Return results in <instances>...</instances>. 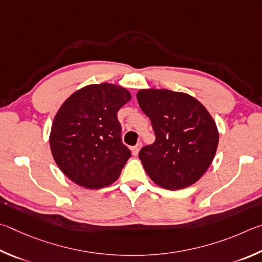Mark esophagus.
<instances>
[{
  "mask_svg": "<svg viewBox=\"0 0 262 262\" xmlns=\"http://www.w3.org/2000/svg\"><path fill=\"white\" fill-rule=\"evenodd\" d=\"M140 147H141V143H138L136 146H134V147H132V154H134L135 157H136V155H138Z\"/></svg>",
  "mask_w": 262,
  "mask_h": 262,
  "instance_id": "1",
  "label": "esophagus"
}]
</instances>
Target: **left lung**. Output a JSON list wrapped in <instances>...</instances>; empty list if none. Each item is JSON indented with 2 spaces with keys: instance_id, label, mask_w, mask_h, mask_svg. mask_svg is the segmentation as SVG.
Returning <instances> with one entry per match:
<instances>
[{
  "instance_id": "left-lung-1",
  "label": "left lung",
  "mask_w": 262,
  "mask_h": 262,
  "mask_svg": "<svg viewBox=\"0 0 262 262\" xmlns=\"http://www.w3.org/2000/svg\"><path fill=\"white\" fill-rule=\"evenodd\" d=\"M137 100L152 123L155 141L139 159L155 184L180 190L193 184L212 163L219 145L216 124L191 95L169 90H141Z\"/></svg>"
}]
</instances>
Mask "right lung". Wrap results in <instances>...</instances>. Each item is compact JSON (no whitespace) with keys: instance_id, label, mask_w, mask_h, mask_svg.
Segmentation results:
<instances>
[{"instance_id":"right-lung-1","label":"right lung","mask_w":262,"mask_h":262,"mask_svg":"<svg viewBox=\"0 0 262 262\" xmlns=\"http://www.w3.org/2000/svg\"><path fill=\"white\" fill-rule=\"evenodd\" d=\"M130 99L127 90L103 82L77 91L59 108L50 132V149L73 183L96 190L121 175L131 150L122 141L117 113Z\"/></svg>"}]
</instances>
